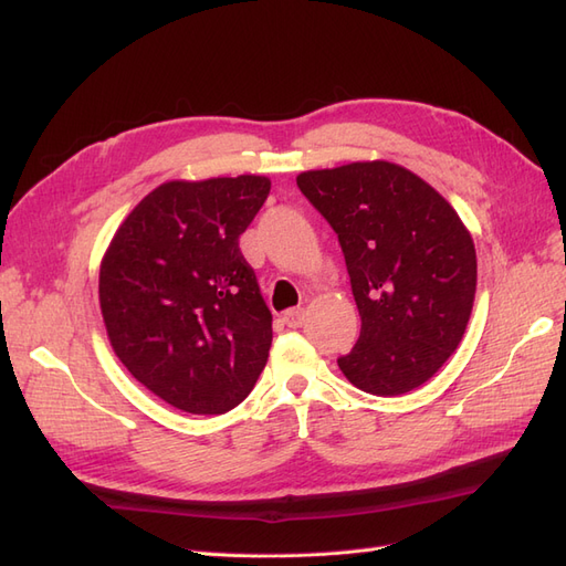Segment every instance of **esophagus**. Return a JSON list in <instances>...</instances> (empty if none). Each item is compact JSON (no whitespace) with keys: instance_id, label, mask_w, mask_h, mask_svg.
I'll list each match as a JSON object with an SVG mask.
<instances>
[{"instance_id":"esophagus-1","label":"esophagus","mask_w":566,"mask_h":566,"mask_svg":"<svg viewBox=\"0 0 566 566\" xmlns=\"http://www.w3.org/2000/svg\"><path fill=\"white\" fill-rule=\"evenodd\" d=\"M283 323L287 325V328H300V325L304 323V310H302V306H297V310H287L283 314Z\"/></svg>"}]
</instances>
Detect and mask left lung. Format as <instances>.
I'll return each instance as SVG.
<instances>
[{
    "label": "left lung",
    "instance_id": "left-lung-1",
    "mask_svg": "<svg viewBox=\"0 0 566 566\" xmlns=\"http://www.w3.org/2000/svg\"><path fill=\"white\" fill-rule=\"evenodd\" d=\"M297 186L339 238L361 316L339 370L378 397L424 385L458 349L472 314L476 252L468 227L397 163L310 169Z\"/></svg>",
    "mask_w": 566,
    "mask_h": 566
}]
</instances>
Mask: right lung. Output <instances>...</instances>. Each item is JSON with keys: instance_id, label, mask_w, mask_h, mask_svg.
<instances>
[{"instance_id": "add662e5", "label": "right lung", "mask_w": 566, "mask_h": 566, "mask_svg": "<svg viewBox=\"0 0 566 566\" xmlns=\"http://www.w3.org/2000/svg\"><path fill=\"white\" fill-rule=\"evenodd\" d=\"M269 177L165 181L117 227L98 269L111 347L165 403L221 416L266 366L271 312L238 238Z\"/></svg>"}]
</instances>
